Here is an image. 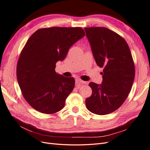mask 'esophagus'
I'll return each instance as SVG.
<instances>
[{"mask_svg": "<svg viewBox=\"0 0 150 150\" xmlns=\"http://www.w3.org/2000/svg\"><path fill=\"white\" fill-rule=\"evenodd\" d=\"M76 84H78V86H79V85H81V84H85L87 83L85 82V81H83L81 79H77L76 80Z\"/></svg>", "mask_w": 150, "mask_h": 150, "instance_id": "obj_1", "label": "esophagus"}]
</instances>
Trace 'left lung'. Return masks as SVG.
<instances>
[{
    "label": "left lung",
    "instance_id": "obj_1",
    "mask_svg": "<svg viewBox=\"0 0 150 150\" xmlns=\"http://www.w3.org/2000/svg\"><path fill=\"white\" fill-rule=\"evenodd\" d=\"M96 64L103 67L101 84L90 83L92 94L86 99L88 110L104 115L116 111L131 91L135 75L132 55L126 40L102 27L85 28Z\"/></svg>",
    "mask_w": 150,
    "mask_h": 150
}]
</instances>
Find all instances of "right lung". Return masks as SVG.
Segmentation results:
<instances>
[{"instance_id":"right-lung-1","label":"right lung","mask_w":150,"mask_h":150,"mask_svg":"<svg viewBox=\"0 0 150 150\" xmlns=\"http://www.w3.org/2000/svg\"><path fill=\"white\" fill-rule=\"evenodd\" d=\"M84 35L81 28L52 27L38 29L27 41L18 60L17 78L24 99L34 110L53 114L64 108L75 80L56 73V64Z\"/></svg>"}]
</instances>
